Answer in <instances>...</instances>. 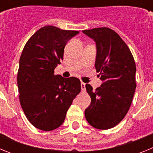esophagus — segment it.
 Wrapping results in <instances>:
<instances>
[{
    "label": "esophagus",
    "instance_id": "34e87169",
    "mask_svg": "<svg viewBox=\"0 0 153 153\" xmlns=\"http://www.w3.org/2000/svg\"><path fill=\"white\" fill-rule=\"evenodd\" d=\"M85 86H86V83H83V82H81V90L82 91H85Z\"/></svg>",
    "mask_w": 153,
    "mask_h": 153
}]
</instances>
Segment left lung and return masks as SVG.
I'll return each mask as SVG.
<instances>
[{"mask_svg": "<svg viewBox=\"0 0 153 153\" xmlns=\"http://www.w3.org/2000/svg\"><path fill=\"white\" fill-rule=\"evenodd\" d=\"M83 33L95 41V67L102 82L95 90L86 84L91 103L85 117L94 128L110 129L122 121L131 106L136 88V63L128 46L113 30L99 27Z\"/></svg>", "mask_w": 153, "mask_h": 153, "instance_id": "8db88e82", "label": "left lung"}]
</instances>
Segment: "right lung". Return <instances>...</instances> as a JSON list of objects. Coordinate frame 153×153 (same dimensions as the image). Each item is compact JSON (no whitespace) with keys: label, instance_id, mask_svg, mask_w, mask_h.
Segmentation results:
<instances>
[{"label":"right lung","instance_id":"add662e5","mask_svg":"<svg viewBox=\"0 0 153 153\" xmlns=\"http://www.w3.org/2000/svg\"><path fill=\"white\" fill-rule=\"evenodd\" d=\"M78 33L45 26L24 46L17 74L20 102L29 122L40 130L60 126L81 90L78 78L54 75V69L63 60L65 46Z\"/></svg>","mask_w":153,"mask_h":153}]
</instances>
